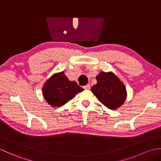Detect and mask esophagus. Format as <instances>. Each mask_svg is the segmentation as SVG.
<instances>
[{
  "label": "esophagus",
  "instance_id": "esophagus-1",
  "mask_svg": "<svg viewBox=\"0 0 161 161\" xmlns=\"http://www.w3.org/2000/svg\"><path fill=\"white\" fill-rule=\"evenodd\" d=\"M90 88H91V86H90V85H89V84L85 85V86H84V89H89Z\"/></svg>",
  "mask_w": 161,
  "mask_h": 161
}]
</instances>
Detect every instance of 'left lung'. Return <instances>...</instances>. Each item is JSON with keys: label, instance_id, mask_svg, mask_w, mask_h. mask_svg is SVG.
Instances as JSON below:
<instances>
[{"label": "left lung", "instance_id": "obj_1", "mask_svg": "<svg viewBox=\"0 0 161 161\" xmlns=\"http://www.w3.org/2000/svg\"><path fill=\"white\" fill-rule=\"evenodd\" d=\"M96 80L97 84L92 86L91 91L101 103L111 110L124 104L126 97V88L114 73L102 72Z\"/></svg>", "mask_w": 161, "mask_h": 161}]
</instances>
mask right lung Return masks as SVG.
<instances>
[{"mask_svg":"<svg viewBox=\"0 0 161 161\" xmlns=\"http://www.w3.org/2000/svg\"><path fill=\"white\" fill-rule=\"evenodd\" d=\"M84 89L75 81H70L64 72L54 75L44 84L43 94L53 107H62Z\"/></svg>","mask_w":161,"mask_h":161,"instance_id":"1","label":"right lung"}]
</instances>
